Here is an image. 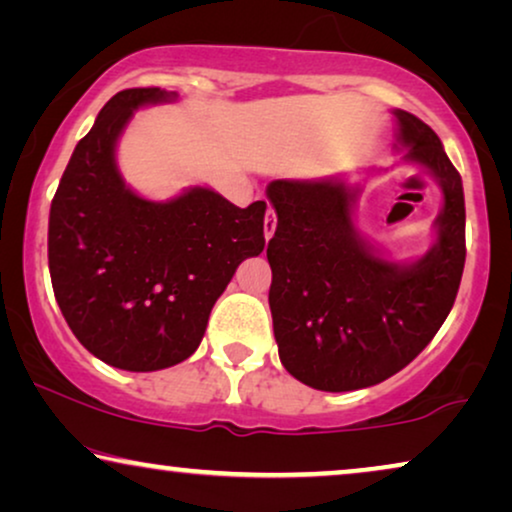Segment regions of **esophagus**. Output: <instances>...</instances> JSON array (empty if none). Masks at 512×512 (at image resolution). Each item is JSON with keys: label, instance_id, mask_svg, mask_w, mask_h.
<instances>
[{"label": "esophagus", "instance_id": "esophagus-1", "mask_svg": "<svg viewBox=\"0 0 512 512\" xmlns=\"http://www.w3.org/2000/svg\"><path fill=\"white\" fill-rule=\"evenodd\" d=\"M275 228H277V216H275V212H272V209H268V212H265V221H263L265 240H270L272 233H275Z\"/></svg>", "mask_w": 512, "mask_h": 512}]
</instances>
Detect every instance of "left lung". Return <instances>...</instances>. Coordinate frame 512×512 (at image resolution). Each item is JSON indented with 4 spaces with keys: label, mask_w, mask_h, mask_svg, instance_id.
I'll return each instance as SVG.
<instances>
[{
    "label": "left lung",
    "mask_w": 512,
    "mask_h": 512,
    "mask_svg": "<svg viewBox=\"0 0 512 512\" xmlns=\"http://www.w3.org/2000/svg\"><path fill=\"white\" fill-rule=\"evenodd\" d=\"M394 116L403 160L443 191L436 242L417 261H389L356 233L359 186L326 177L265 188L277 212L268 300L279 359L312 389L354 391L396 375L433 340L457 298L466 261L461 177L429 125L403 109Z\"/></svg>",
    "instance_id": "1"
}]
</instances>
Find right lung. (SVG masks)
I'll use <instances>...</instances> for the list:
<instances>
[{
  "label": "right lung",
  "mask_w": 512,
  "mask_h": 512,
  "mask_svg": "<svg viewBox=\"0 0 512 512\" xmlns=\"http://www.w3.org/2000/svg\"><path fill=\"white\" fill-rule=\"evenodd\" d=\"M177 93L130 88L76 144L48 216V270L76 340L109 366L151 373L198 349L209 312L244 258L265 247V202L240 209L193 186L165 202L132 191L116 144L137 109Z\"/></svg>",
  "instance_id": "right-lung-1"
}]
</instances>
